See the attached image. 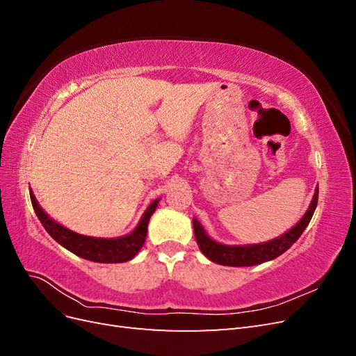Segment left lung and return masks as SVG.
I'll return each instance as SVG.
<instances>
[{"mask_svg":"<svg viewBox=\"0 0 356 356\" xmlns=\"http://www.w3.org/2000/svg\"><path fill=\"white\" fill-rule=\"evenodd\" d=\"M318 204V188L312 199L310 207L305 217L298 221L297 225L288 230L281 238L273 239L266 243L258 245H243V246H229L212 241L209 236L204 233L200 222L195 218L193 220V229H195L196 242L200 248V251L207 255L211 261L221 264V266H232V267H243V266H255L264 261H270L273 258L284 254L286 250L293 246L301 236L310 222L312 217Z\"/></svg>","mask_w":356,"mask_h":356,"instance_id":"obj_1","label":"left lung"}]
</instances>
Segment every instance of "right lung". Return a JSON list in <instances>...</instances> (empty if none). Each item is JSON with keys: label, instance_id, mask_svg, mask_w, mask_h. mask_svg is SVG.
<instances>
[{"label": "right lung", "instance_id": "add662e5", "mask_svg": "<svg viewBox=\"0 0 356 356\" xmlns=\"http://www.w3.org/2000/svg\"><path fill=\"white\" fill-rule=\"evenodd\" d=\"M29 196L32 208H34L38 220L44 225L46 232L51 238L58 243H60L63 248H67L72 254L84 258V260L96 263H124L132 260L145 242L148 221L152 218V215L156 211V207L159 203V200H154L149 204L147 211L144 212L141 221H139L136 229L131 234L117 239H101L74 233L67 227H63V225L58 224L56 221H53L49 215L42 211L35 196L32 195V191H29Z\"/></svg>", "mask_w": 356, "mask_h": 356}]
</instances>
